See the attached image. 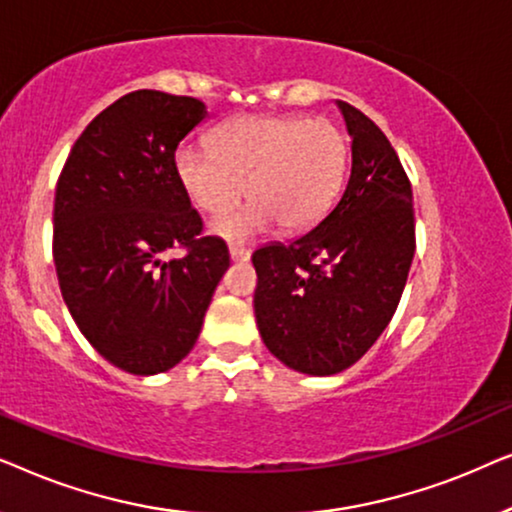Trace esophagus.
Here are the masks:
<instances>
[{
    "mask_svg": "<svg viewBox=\"0 0 512 512\" xmlns=\"http://www.w3.org/2000/svg\"><path fill=\"white\" fill-rule=\"evenodd\" d=\"M230 258H233L235 263H247L251 258V251L247 247H242V244H230Z\"/></svg>",
    "mask_w": 512,
    "mask_h": 512,
    "instance_id": "obj_1",
    "label": "esophagus"
}]
</instances>
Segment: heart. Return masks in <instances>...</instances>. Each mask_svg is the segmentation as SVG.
Returning <instances> with one entry per match:
<instances>
[{"mask_svg": "<svg viewBox=\"0 0 512 512\" xmlns=\"http://www.w3.org/2000/svg\"><path fill=\"white\" fill-rule=\"evenodd\" d=\"M345 132L324 118L240 116L214 132L212 146L184 144L174 170L186 198L205 214H223L244 195L249 205L212 223L223 237L312 228L328 212L347 174Z\"/></svg>", "mask_w": 512, "mask_h": 512, "instance_id": "b5f03b06", "label": "heart"}]
</instances>
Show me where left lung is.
<instances>
[{"label":"left lung","mask_w":512,"mask_h":512,"mask_svg":"<svg viewBox=\"0 0 512 512\" xmlns=\"http://www.w3.org/2000/svg\"><path fill=\"white\" fill-rule=\"evenodd\" d=\"M352 174L310 233L254 251V312L270 354L307 375L354 366L394 317L415 256L412 186L394 146L340 102Z\"/></svg>","instance_id":"obj_1"}]
</instances>
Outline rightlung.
Masks as SVG:
<instances>
[{"instance_id": "1", "label": "right lung", "mask_w": 512, "mask_h": 512, "mask_svg": "<svg viewBox=\"0 0 512 512\" xmlns=\"http://www.w3.org/2000/svg\"><path fill=\"white\" fill-rule=\"evenodd\" d=\"M195 97L135 90L76 139L53 205L62 298L86 340L132 375L177 366L198 340L226 242L202 235L174 170L181 139L205 121ZM170 248L185 251L163 262Z\"/></svg>"}]
</instances>
